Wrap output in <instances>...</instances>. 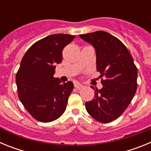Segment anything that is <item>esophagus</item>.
<instances>
[{"mask_svg":"<svg viewBox=\"0 0 151 151\" xmlns=\"http://www.w3.org/2000/svg\"><path fill=\"white\" fill-rule=\"evenodd\" d=\"M74 85H75V88L77 89H80V88H82V87H83V85H82V84H80L79 82H76L74 83Z\"/></svg>","mask_w":151,"mask_h":151,"instance_id":"1","label":"esophagus"}]
</instances>
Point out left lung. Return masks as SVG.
I'll list each match as a JSON object with an SVG mask.
<instances>
[{"label":"left lung","mask_w":151,"mask_h":151,"mask_svg":"<svg viewBox=\"0 0 151 151\" xmlns=\"http://www.w3.org/2000/svg\"><path fill=\"white\" fill-rule=\"evenodd\" d=\"M94 47L97 70L103 88L85 103L88 113L98 122L115 120L126 110L137 90L138 70L127 47L117 38L104 31L79 35Z\"/></svg>","instance_id":"8db88e82"}]
</instances>
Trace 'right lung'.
<instances>
[{
    "label": "right lung",
    "instance_id": "right-lung-1",
    "mask_svg": "<svg viewBox=\"0 0 151 151\" xmlns=\"http://www.w3.org/2000/svg\"><path fill=\"white\" fill-rule=\"evenodd\" d=\"M75 36L55 34L47 36L30 47L16 76L19 98L31 116L49 122L62 116L73 91L72 82L61 83L54 78L56 64L62 62L63 49Z\"/></svg>",
    "mask_w": 151,
    "mask_h": 151
}]
</instances>
